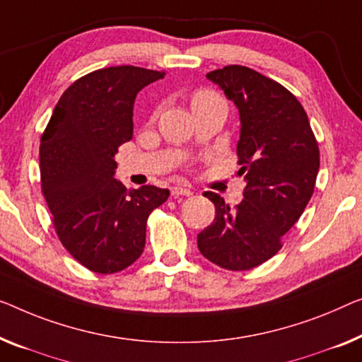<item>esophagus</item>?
<instances>
[{
    "instance_id": "34e87169",
    "label": "esophagus",
    "mask_w": 362,
    "mask_h": 362,
    "mask_svg": "<svg viewBox=\"0 0 362 362\" xmlns=\"http://www.w3.org/2000/svg\"><path fill=\"white\" fill-rule=\"evenodd\" d=\"M170 193H172V197H180V195L188 197V195H192V190H190V188H188V187L175 185V187L170 188Z\"/></svg>"
}]
</instances>
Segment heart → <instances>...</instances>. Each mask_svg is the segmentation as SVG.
<instances>
[{"instance_id": "heart-1", "label": "heart", "mask_w": 362, "mask_h": 362, "mask_svg": "<svg viewBox=\"0 0 362 362\" xmlns=\"http://www.w3.org/2000/svg\"><path fill=\"white\" fill-rule=\"evenodd\" d=\"M211 99H218L214 94L211 93H198L195 97H193L192 100V105L193 104H198V102H204V100H211Z\"/></svg>"}]
</instances>
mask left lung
I'll return each instance as SVG.
<instances>
[{
    "label": "left lung",
    "mask_w": 362,
    "mask_h": 362,
    "mask_svg": "<svg viewBox=\"0 0 362 362\" xmlns=\"http://www.w3.org/2000/svg\"><path fill=\"white\" fill-rule=\"evenodd\" d=\"M206 78L239 110L237 175H244L245 192L235 208L204 192L216 218L198 234V249L221 268L250 269L281 249L283 235L304 213L320 167L319 144L305 110L281 84L239 64Z\"/></svg>",
    "instance_id": "1"
}]
</instances>
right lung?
Returning <instances> with one entry per match:
<instances>
[{
    "label": "right lung",
    "instance_id": "obj_1",
    "mask_svg": "<svg viewBox=\"0 0 362 362\" xmlns=\"http://www.w3.org/2000/svg\"><path fill=\"white\" fill-rule=\"evenodd\" d=\"M165 73L112 66L73 83L58 100L40 139L42 192L57 234L90 272L109 274L141 257L146 221L169 190H136L115 179L118 146L133 138L139 90Z\"/></svg>",
    "mask_w": 362,
    "mask_h": 362
}]
</instances>
